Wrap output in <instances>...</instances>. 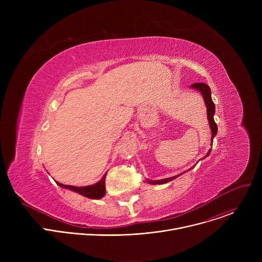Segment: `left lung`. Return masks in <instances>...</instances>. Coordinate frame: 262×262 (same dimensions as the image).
I'll return each mask as SVG.
<instances>
[{"label": "left lung", "instance_id": "8db88e82", "mask_svg": "<svg viewBox=\"0 0 262 262\" xmlns=\"http://www.w3.org/2000/svg\"><path fill=\"white\" fill-rule=\"evenodd\" d=\"M191 88H194L198 91L201 92V94L203 95V98H204V101H205V105H206V108H207V119H208V122H209V126H210V129H211V144H212V141H213V138L215 137L216 135V132H217V126H216V123L214 122V119H213V115H214V103L211 99V92H210V88L204 84V83H195V84H192L191 85ZM211 152V148L208 150V152L206 154V157L209 156V154ZM203 158V159H204ZM192 169V168H191ZM182 174V173H181ZM179 174V175H181ZM179 175H176V176H173V177H169V178H165V179H162V180H148V183H151V184H163V183H166V182H169L175 178H177Z\"/></svg>", "mask_w": 262, "mask_h": 262}]
</instances>
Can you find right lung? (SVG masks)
I'll return each instance as SVG.
<instances>
[{
    "instance_id": "1",
    "label": "right lung",
    "mask_w": 262,
    "mask_h": 262,
    "mask_svg": "<svg viewBox=\"0 0 262 262\" xmlns=\"http://www.w3.org/2000/svg\"><path fill=\"white\" fill-rule=\"evenodd\" d=\"M105 176H106V174H104L102 176V178L95 184L87 185V186H73V185L62 184L58 181H56V182L58 183V185L61 186V188L73 191L84 197H87L90 199H100L105 194Z\"/></svg>"
}]
</instances>
